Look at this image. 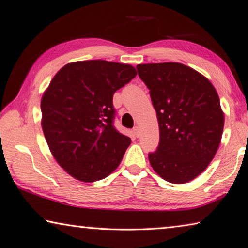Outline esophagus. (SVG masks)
Listing matches in <instances>:
<instances>
[{
    "label": "esophagus",
    "mask_w": 248,
    "mask_h": 248,
    "mask_svg": "<svg viewBox=\"0 0 248 248\" xmlns=\"http://www.w3.org/2000/svg\"><path fill=\"white\" fill-rule=\"evenodd\" d=\"M133 132H134V135L136 136V138H139L140 136V127H138V125H135V127L133 128Z\"/></svg>",
    "instance_id": "34e87169"
}]
</instances>
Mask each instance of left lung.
Returning a JSON list of instances; mask_svg holds the SVG:
<instances>
[{
    "label": "left lung",
    "mask_w": 248,
    "mask_h": 248,
    "mask_svg": "<svg viewBox=\"0 0 248 248\" xmlns=\"http://www.w3.org/2000/svg\"><path fill=\"white\" fill-rule=\"evenodd\" d=\"M149 89L160 143L148 157L155 171L170 183L199 176L217 154L224 129L218 94L207 78L180 62L136 66Z\"/></svg>",
    "instance_id": "obj_1"
}]
</instances>
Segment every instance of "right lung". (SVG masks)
Returning a JSON list of instances; mask_svg holds the SVG:
<instances>
[{
  "mask_svg": "<svg viewBox=\"0 0 248 248\" xmlns=\"http://www.w3.org/2000/svg\"><path fill=\"white\" fill-rule=\"evenodd\" d=\"M135 68L94 60L64 66L41 99V125L57 163L83 182L101 180L120 164L131 139L114 127L113 94Z\"/></svg>",
  "mask_w": 248,
  "mask_h": 248,
  "instance_id": "right-lung-1",
  "label": "right lung"
}]
</instances>
